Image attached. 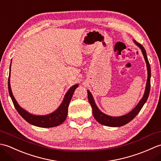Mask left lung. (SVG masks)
I'll list each match as a JSON object with an SVG mask.
<instances>
[{
	"instance_id": "obj_1",
	"label": "left lung",
	"mask_w": 161,
	"mask_h": 161,
	"mask_svg": "<svg viewBox=\"0 0 161 161\" xmlns=\"http://www.w3.org/2000/svg\"><path fill=\"white\" fill-rule=\"evenodd\" d=\"M133 42L136 43V46H138L140 48H141L143 56H144L145 62L147 64V84H146V87H145V91L144 95H143L142 98L139 102V103L137 104V106L133 109V110L129 112V114L122 115V116H118V117H113V116H110L108 115H106L104 113H102L100 109L98 108L97 107L96 104L94 101V99L93 95L89 91H87L88 92V102L91 106L92 109H93V115L95 119L99 122L100 123L101 125H103L107 126H112V127H117V126H122L126 124H127L128 122L131 121L132 119L134 118L140 111L141 110L142 108L143 105L145 104L149 97V91H150V79H151V68H150V64L149 63V61L147 59V53L145 49L144 48L141 43H138L136 41L133 40Z\"/></svg>"
}]
</instances>
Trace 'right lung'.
Listing matches in <instances>:
<instances>
[{"label": "right lung", "mask_w": 161, "mask_h": 161, "mask_svg": "<svg viewBox=\"0 0 161 161\" xmlns=\"http://www.w3.org/2000/svg\"><path fill=\"white\" fill-rule=\"evenodd\" d=\"M12 63V61H11ZM11 67V65H10ZM10 70L8 78V91L9 93V96L11 97L13 104L14 105V107L18 111L19 114L21 117L26 120L30 124L35 125L39 127L44 128H50L54 127L59 125L65 121L68 115V108L69 106L71 98L73 97V95L75 89L79 86L78 84H75L74 86L70 88V89L67 91L64 98V100L61 102L60 106L56 109L54 112L51 113L48 115H36L30 114L28 111H26L25 109H23L19 106L18 102H16V99L14 97L12 94L11 86H10Z\"/></svg>", "instance_id": "right-lung-1"}]
</instances>
